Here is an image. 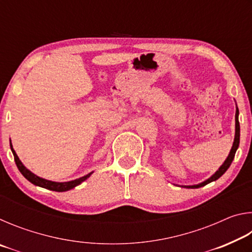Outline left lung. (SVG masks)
<instances>
[{
    "label": "left lung",
    "mask_w": 252,
    "mask_h": 252,
    "mask_svg": "<svg viewBox=\"0 0 252 252\" xmlns=\"http://www.w3.org/2000/svg\"><path fill=\"white\" fill-rule=\"evenodd\" d=\"M238 116H239V110L237 108V111H236V135H234V141H233V146L231 148V151H230L229 156L227 159H225V161L223 162V164L221 165V167L219 168L218 171H217L215 174L211 178H209L208 180H206L202 183H200V185H197V186H189L187 188H193V189H195V188H200V187H203L208 185V183H210L212 181H216L218 180V179L222 176V174L227 171V170L229 169L230 164L232 163L233 161V158H234V155H236V151L237 149L239 147V142H240V125H239V120H238Z\"/></svg>",
    "instance_id": "obj_1"
}]
</instances>
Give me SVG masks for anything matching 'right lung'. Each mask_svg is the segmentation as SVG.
<instances>
[{"mask_svg": "<svg viewBox=\"0 0 252 252\" xmlns=\"http://www.w3.org/2000/svg\"><path fill=\"white\" fill-rule=\"evenodd\" d=\"M11 150L13 152V156H14V160H15V163H16V167L20 170V172L23 174V177L25 179H28V180L33 183V185L35 186H39L41 188H45V189H49V190H52V191H58V192H63V191H67L70 189H73L74 187L79 186L80 183H82L84 180H87V179L91 176V173L87 174V176H84L80 179H76V180L73 181H69V182H53V181H49V180H45V179H42L40 177L35 176V174L32 173L30 170H28L27 168L24 167L22 162L20 161L19 157L16 156L15 151L13 150V148H12V144H11Z\"/></svg>", "mask_w": 252, "mask_h": 252, "instance_id": "1", "label": "right lung"}]
</instances>
